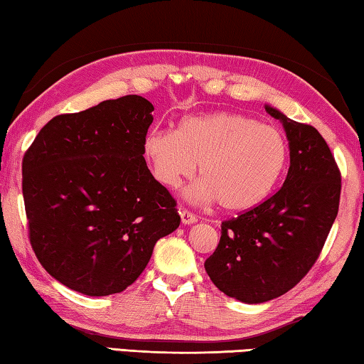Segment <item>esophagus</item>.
<instances>
[{"mask_svg": "<svg viewBox=\"0 0 364 364\" xmlns=\"http://www.w3.org/2000/svg\"><path fill=\"white\" fill-rule=\"evenodd\" d=\"M180 215H181V223H183V225H194L196 221H197L196 215H194L193 212L186 210V208H181Z\"/></svg>", "mask_w": 364, "mask_h": 364, "instance_id": "obj_1", "label": "esophagus"}]
</instances>
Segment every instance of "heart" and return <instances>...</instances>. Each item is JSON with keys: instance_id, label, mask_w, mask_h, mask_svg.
Returning <instances> with one entry per match:
<instances>
[{"instance_id": "heart-1", "label": "heart", "mask_w": 364, "mask_h": 364, "mask_svg": "<svg viewBox=\"0 0 364 364\" xmlns=\"http://www.w3.org/2000/svg\"><path fill=\"white\" fill-rule=\"evenodd\" d=\"M144 156L157 180L175 189L196 173L188 189L194 202H215L226 212H245L269 196L287 160V141L273 125L234 112L183 120L178 130H151Z\"/></svg>"}]
</instances>
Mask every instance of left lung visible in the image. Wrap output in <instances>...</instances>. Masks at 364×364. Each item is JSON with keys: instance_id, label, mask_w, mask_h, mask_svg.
<instances>
[{"instance_id": "obj_1", "label": "left lung", "mask_w": 364, "mask_h": 364, "mask_svg": "<svg viewBox=\"0 0 364 364\" xmlns=\"http://www.w3.org/2000/svg\"><path fill=\"white\" fill-rule=\"evenodd\" d=\"M264 109L286 130V180L260 205L221 223L218 247L204 263L213 284L244 304H263L299 284L321 254L341 200V171L316 128Z\"/></svg>"}]
</instances>
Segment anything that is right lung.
Instances as JSON below:
<instances>
[{"label":"right lung","instance_id":"1","mask_svg":"<svg viewBox=\"0 0 364 364\" xmlns=\"http://www.w3.org/2000/svg\"><path fill=\"white\" fill-rule=\"evenodd\" d=\"M154 106L136 95L49 120L22 160L30 244L54 279L104 297L125 291L160 237L180 226L176 202L147 168Z\"/></svg>","mask_w":364,"mask_h":364}]
</instances>
